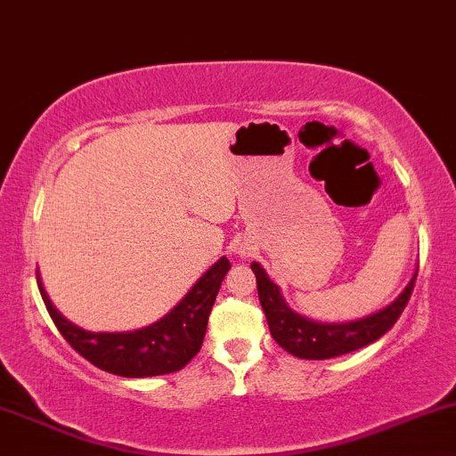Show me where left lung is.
Wrapping results in <instances>:
<instances>
[{
    "instance_id": "obj_1",
    "label": "left lung",
    "mask_w": 456,
    "mask_h": 456,
    "mask_svg": "<svg viewBox=\"0 0 456 456\" xmlns=\"http://www.w3.org/2000/svg\"><path fill=\"white\" fill-rule=\"evenodd\" d=\"M250 267L256 275L258 301L267 315L271 337L288 354L303 357V360H330V357L351 354V351L366 347L381 338L400 320L402 311L412 295L414 281H417V273H414L411 284L394 303L368 318L345 322V324H320V322L303 318L288 307L280 295V288L267 278L261 265L252 263Z\"/></svg>"
}]
</instances>
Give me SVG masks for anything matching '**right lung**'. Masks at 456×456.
<instances>
[{
  "label": "right lung",
  "instance_id": "right-lung-1",
  "mask_svg": "<svg viewBox=\"0 0 456 456\" xmlns=\"http://www.w3.org/2000/svg\"><path fill=\"white\" fill-rule=\"evenodd\" d=\"M229 269L232 263L218 258L170 314L134 332L82 330L52 307L42 281L37 286L54 326L79 355L105 372L141 379L176 372L193 360L204 343L210 309Z\"/></svg>",
  "mask_w": 456,
  "mask_h": 456
}]
</instances>
